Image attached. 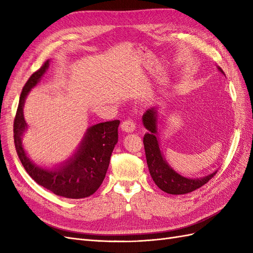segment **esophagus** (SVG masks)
Instances as JSON below:
<instances>
[{
  "mask_svg": "<svg viewBox=\"0 0 253 253\" xmlns=\"http://www.w3.org/2000/svg\"><path fill=\"white\" fill-rule=\"evenodd\" d=\"M136 127L135 122L132 120H125L121 122V129L126 133H132Z\"/></svg>",
  "mask_w": 253,
  "mask_h": 253,
  "instance_id": "34e87169",
  "label": "esophagus"
}]
</instances>
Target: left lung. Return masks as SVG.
<instances>
[{
    "label": "left lung",
    "mask_w": 253,
    "mask_h": 253,
    "mask_svg": "<svg viewBox=\"0 0 253 253\" xmlns=\"http://www.w3.org/2000/svg\"><path fill=\"white\" fill-rule=\"evenodd\" d=\"M219 72L224 74L221 68L218 67ZM225 75V74H224ZM142 122L145 128L148 129L143 137V144L145 151V157H147V164L149 171L153 180L156 186L163 190L164 192L169 194H186L192 191L201 188L205 183L208 182L217 171L211 173L208 176L202 178H187L180 174L176 173L172 168L167 164L164 159L162 152L159 149L157 140V112L155 109H150L143 114Z\"/></svg>",
    "instance_id": "obj_1"
}]
</instances>
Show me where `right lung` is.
<instances>
[{"label": "right lung", "mask_w": 253, "mask_h": 253, "mask_svg": "<svg viewBox=\"0 0 253 253\" xmlns=\"http://www.w3.org/2000/svg\"><path fill=\"white\" fill-rule=\"evenodd\" d=\"M46 61L30 76L22 89L16 117L13 121L14 147L26 172L37 183L53 194L66 198H84L94 194L101 186L110 165L115 144L118 141L119 120L101 122L90 126L78 151L58 169L47 170L36 166L23 149L21 137L27 127L23 105L29 90L40 81L48 68Z\"/></svg>", "instance_id": "right-lung-1"}]
</instances>
